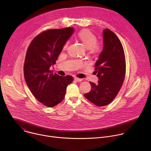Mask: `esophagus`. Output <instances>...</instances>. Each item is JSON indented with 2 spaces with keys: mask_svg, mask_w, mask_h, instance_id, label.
Listing matches in <instances>:
<instances>
[{
  "mask_svg": "<svg viewBox=\"0 0 151 151\" xmlns=\"http://www.w3.org/2000/svg\"><path fill=\"white\" fill-rule=\"evenodd\" d=\"M74 79H75L76 81H77V82H81V81H82V79H80V78H75Z\"/></svg>",
  "mask_w": 151,
  "mask_h": 151,
  "instance_id": "esophagus-1",
  "label": "esophagus"
}]
</instances>
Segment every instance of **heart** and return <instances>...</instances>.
Returning <instances> with one entry per match:
<instances>
[{
  "mask_svg": "<svg viewBox=\"0 0 151 151\" xmlns=\"http://www.w3.org/2000/svg\"><path fill=\"white\" fill-rule=\"evenodd\" d=\"M77 39L87 49L88 53L92 55H97L101 53L102 51L101 45L97 43V36L90 30L83 29L79 31L76 36ZM68 43L66 42L63 47L64 50H66Z\"/></svg>",
  "mask_w": 151,
  "mask_h": 151,
  "instance_id": "heart-1",
  "label": "heart"
}]
</instances>
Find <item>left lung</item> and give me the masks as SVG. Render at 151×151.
<instances>
[{
    "mask_svg": "<svg viewBox=\"0 0 151 151\" xmlns=\"http://www.w3.org/2000/svg\"><path fill=\"white\" fill-rule=\"evenodd\" d=\"M103 49L95 64L97 84L90 82L91 91L84 94L97 106L109 104L119 91L125 75V58L121 42L111 30L103 32Z\"/></svg>",
    "mask_w": 151,
    "mask_h": 151,
    "instance_id": "obj_1",
    "label": "left lung"
}]
</instances>
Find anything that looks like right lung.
<instances>
[{"mask_svg": "<svg viewBox=\"0 0 151 151\" xmlns=\"http://www.w3.org/2000/svg\"><path fill=\"white\" fill-rule=\"evenodd\" d=\"M73 31V27L47 30L36 36L27 49L24 64L25 81L33 96L46 106L60 103L73 80L72 76H59L50 70Z\"/></svg>", "mask_w": 151, "mask_h": 151, "instance_id": "right-lung-1", "label": "right lung"}]
</instances>
